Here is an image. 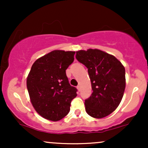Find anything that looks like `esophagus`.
I'll return each instance as SVG.
<instances>
[{"label": "esophagus", "instance_id": "esophagus-1", "mask_svg": "<svg viewBox=\"0 0 148 148\" xmlns=\"http://www.w3.org/2000/svg\"><path fill=\"white\" fill-rule=\"evenodd\" d=\"M77 88V90H78V91H80V90H81V87H80V86H77V88Z\"/></svg>", "mask_w": 148, "mask_h": 148}]
</instances>
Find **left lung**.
Segmentation results:
<instances>
[{
    "mask_svg": "<svg viewBox=\"0 0 148 148\" xmlns=\"http://www.w3.org/2000/svg\"><path fill=\"white\" fill-rule=\"evenodd\" d=\"M78 61L88 68L91 96L85 100L86 111L95 118H102L118 108L126 86L125 69L114 56L99 49L76 51Z\"/></svg>",
    "mask_w": 148,
    "mask_h": 148,
    "instance_id": "left-lung-1",
    "label": "left lung"
}]
</instances>
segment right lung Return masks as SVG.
<instances>
[{
  "label": "right lung",
  "instance_id": "1",
  "mask_svg": "<svg viewBox=\"0 0 148 148\" xmlns=\"http://www.w3.org/2000/svg\"><path fill=\"white\" fill-rule=\"evenodd\" d=\"M75 51L54 50L35 60L26 86L35 111L42 118L58 121L68 114L76 88L71 86L66 69L74 60Z\"/></svg>",
  "mask_w": 148,
  "mask_h": 148
}]
</instances>
